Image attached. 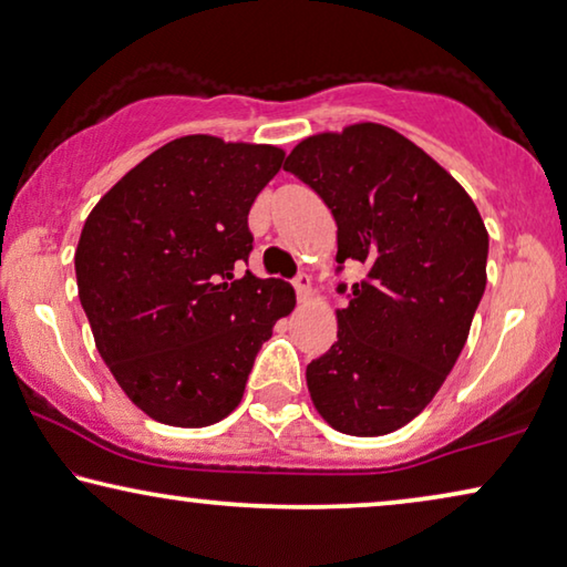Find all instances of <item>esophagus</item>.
I'll return each mask as SVG.
<instances>
[{"instance_id": "34e87169", "label": "esophagus", "mask_w": 567, "mask_h": 567, "mask_svg": "<svg viewBox=\"0 0 567 567\" xmlns=\"http://www.w3.org/2000/svg\"><path fill=\"white\" fill-rule=\"evenodd\" d=\"M292 285H295V292H298V300L300 302H310V298H312V292H310V277L308 275H298L292 280Z\"/></svg>"}]
</instances>
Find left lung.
Masks as SVG:
<instances>
[{
    "label": "left lung",
    "instance_id": "8db88e82",
    "mask_svg": "<svg viewBox=\"0 0 567 567\" xmlns=\"http://www.w3.org/2000/svg\"><path fill=\"white\" fill-rule=\"evenodd\" d=\"M285 171L331 208L338 265H367L336 310L338 341L306 369L310 400L338 433H394L433 402L466 346L486 287L484 218L445 167L377 122L310 134Z\"/></svg>",
    "mask_w": 567,
    "mask_h": 567
}]
</instances>
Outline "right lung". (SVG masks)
Here are the masks:
<instances>
[{
	"label": "right lung",
	"instance_id": "right-lung-1",
	"mask_svg": "<svg viewBox=\"0 0 567 567\" xmlns=\"http://www.w3.org/2000/svg\"><path fill=\"white\" fill-rule=\"evenodd\" d=\"M285 150L188 134L114 183L83 224L79 298L96 349L147 417L206 427L239 408L292 285L236 277L247 216Z\"/></svg>",
	"mask_w": 567,
	"mask_h": 567
}]
</instances>
